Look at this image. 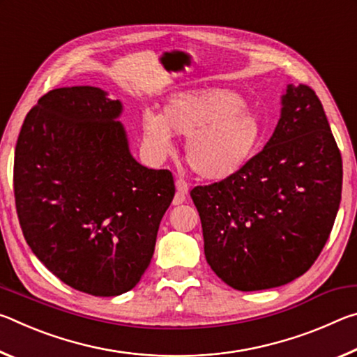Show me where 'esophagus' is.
<instances>
[{
	"mask_svg": "<svg viewBox=\"0 0 357 357\" xmlns=\"http://www.w3.org/2000/svg\"><path fill=\"white\" fill-rule=\"evenodd\" d=\"M174 185H176V193H174L173 204L184 203L187 192H189V184H187L184 179H176V183H174Z\"/></svg>",
	"mask_w": 357,
	"mask_h": 357,
	"instance_id": "obj_1",
	"label": "esophagus"
}]
</instances>
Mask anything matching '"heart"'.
Wrapping results in <instances>:
<instances>
[{
  "label": "heart",
  "instance_id": "1",
  "mask_svg": "<svg viewBox=\"0 0 357 357\" xmlns=\"http://www.w3.org/2000/svg\"><path fill=\"white\" fill-rule=\"evenodd\" d=\"M173 134L187 137L185 160L198 176L222 181L250 160L261 137V124L247 110L239 93L209 88L173 96L164 114L143 113V144L153 159L164 160L173 153Z\"/></svg>",
  "mask_w": 357,
  "mask_h": 357
}]
</instances>
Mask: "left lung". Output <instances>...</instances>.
Here are the masks:
<instances>
[{"mask_svg": "<svg viewBox=\"0 0 357 357\" xmlns=\"http://www.w3.org/2000/svg\"><path fill=\"white\" fill-rule=\"evenodd\" d=\"M261 153L220 183L190 192L204 257L239 291L287 285L309 271L342 198V155L315 91L287 84Z\"/></svg>", "mask_w": 357, "mask_h": 357, "instance_id": "obj_1", "label": "left lung"}]
</instances>
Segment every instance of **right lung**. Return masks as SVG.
<instances>
[{"label":"right lung","mask_w":357,"mask_h":357,"mask_svg":"<svg viewBox=\"0 0 357 357\" xmlns=\"http://www.w3.org/2000/svg\"><path fill=\"white\" fill-rule=\"evenodd\" d=\"M121 113L100 88L53 89L26 114L14 159L29 249L66 285L104 298L140 282L174 197L170 172L130 154Z\"/></svg>","instance_id":"1"}]
</instances>
